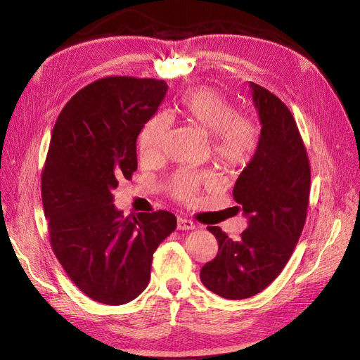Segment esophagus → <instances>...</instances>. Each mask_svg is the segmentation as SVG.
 <instances>
[{"mask_svg":"<svg viewBox=\"0 0 360 360\" xmlns=\"http://www.w3.org/2000/svg\"><path fill=\"white\" fill-rule=\"evenodd\" d=\"M177 230H181V231L195 230V224L192 221L186 219V217H179V219H177Z\"/></svg>","mask_w":360,"mask_h":360,"instance_id":"esophagus-1","label":"esophagus"}]
</instances>
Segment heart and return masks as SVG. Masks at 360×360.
<instances>
[{
  "instance_id": "b5f03b06",
  "label": "heart",
  "mask_w": 360,
  "mask_h": 360,
  "mask_svg": "<svg viewBox=\"0 0 360 360\" xmlns=\"http://www.w3.org/2000/svg\"><path fill=\"white\" fill-rule=\"evenodd\" d=\"M179 112L186 122L204 134L212 135V153L224 169L245 167L259 144V126L252 117L238 114L237 106L210 89H197L183 94ZM169 134V118L158 114L144 126L139 135V153L146 160L156 159ZM205 184L200 174L181 169L171 179L174 198L191 201Z\"/></svg>"
}]
</instances>
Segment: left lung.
Segmentation results:
<instances>
[{"mask_svg": "<svg viewBox=\"0 0 360 360\" xmlns=\"http://www.w3.org/2000/svg\"><path fill=\"white\" fill-rule=\"evenodd\" d=\"M249 89L261 136L233 191L248 228L233 240L209 226L219 250L200 274L204 287L230 300L252 297L278 278L299 242L309 202V160L290 110L264 86L249 82Z\"/></svg>", "mask_w": 360, "mask_h": 360, "instance_id": "left-lung-1", "label": "left lung"}]
</instances>
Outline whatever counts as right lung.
Returning a JSON list of instances; mask_svg holds the SVG:
<instances>
[{
  "mask_svg": "<svg viewBox=\"0 0 360 360\" xmlns=\"http://www.w3.org/2000/svg\"><path fill=\"white\" fill-rule=\"evenodd\" d=\"M165 81L111 76L84 86L53 126L41 201L53 254L84 294L123 304L148 284L158 246L176 230L165 210L123 216L120 180L138 168L136 138L165 99Z\"/></svg>",
  "mask_w": 360,
  "mask_h": 360,
  "instance_id": "add662e5",
  "label": "right lung"
}]
</instances>
